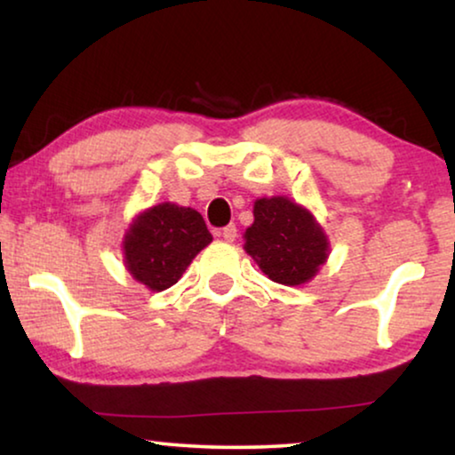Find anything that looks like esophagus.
Returning a JSON list of instances; mask_svg holds the SVG:
<instances>
[{"mask_svg": "<svg viewBox=\"0 0 455 455\" xmlns=\"http://www.w3.org/2000/svg\"><path fill=\"white\" fill-rule=\"evenodd\" d=\"M221 238L226 242H234L235 238H238V228H235L234 223H229V226L221 229Z\"/></svg>", "mask_w": 455, "mask_h": 455, "instance_id": "1", "label": "esophagus"}]
</instances>
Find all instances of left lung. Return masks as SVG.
Listing matches in <instances>:
<instances>
[{
  "label": "left lung",
  "instance_id": "obj_1",
  "mask_svg": "<svg viewBox=\"0 0 455 455\" xmlns=\"http://www.w3.org/2000/svg\"><path fill=\"white\" fill-rule=\"evenodd\" d=\"M244 238L246 252L265 275L283 285L313 279L327 259V238L313 215L283 196L254 203V223Z\"/></svg>",
  "mask_w": 455,
  "mask_h": 455
}]
</instances>
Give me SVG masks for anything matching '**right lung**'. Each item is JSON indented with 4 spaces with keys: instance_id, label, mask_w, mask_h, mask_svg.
Instances as JSON below:
<instances>
[{
    "instance_id": "1",
    "label": "right lung",
    "mask_w": 455,
    "mask_h": 455,
    "mask_svg": "<svg viewBox=\"0 0 455 455\" xmlns=\"http://www.w3.org/2000/svg\"><path fill=\"white\" fill-rule=\"evenodd\" d=\"M211 238L201 213L164 203L136 217L124 240L128 271L155 291L172 288Z\"/></svg>"
}]
</instances>
